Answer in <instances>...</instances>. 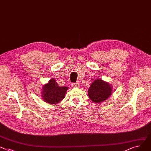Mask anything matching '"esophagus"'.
<instances>
[{"mask_svg": "<svg viewBox=\"0 0 151 151\" xmlns=\"http://www.w3.org/2000/svg\"><path fill=\"white\" fill-rule=\"evenodd\" d=\"M72 85V87H79V84L78 83H73Z\"/></svg>", "mask_w": 151, "mask_h": 151, "instance_id": "esophagus-1", "label": "esophagus"}]
</instances>
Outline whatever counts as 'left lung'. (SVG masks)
<instances>
[{
	"mask_svg": "<svg viewBox=\"0 0 151 151\" xmlns=\"http://www.w3.org/2000/svg\"><path fill=\"white\" fill-rule=\"evenodd\" d=\"M112 87L108 83L102 79H96L90 85L88 90L90 99L96 103L106 101L112 95Z\"/></svg>",
	"mask_w": 151,
	"mask_h": 151,
	"instance_id": "left-lung-1",
	"label": "left lung"
}]
</instances>
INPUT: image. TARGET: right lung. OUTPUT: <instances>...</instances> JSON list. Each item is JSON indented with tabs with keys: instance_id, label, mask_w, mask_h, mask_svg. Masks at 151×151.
I'll return each instance as SVG.
<instances>
[{
	"instance_id": "add662e5",
	"label": "right lung",
	"mask_w": 151,
	"mask_h": 151,
	"mask_svg": "<svg viewBox=\"0 0 151 151\" xmlns=\"http://www.w3.org/2000/svg\"><path fill=\"white\" fill-rule=\"evenodd\" d=\"M67 87L59 86L54 78L50 79L42 88V98L45 102L55 104L60 103L65 98Z\"/></svg>"
}]
</instances>
